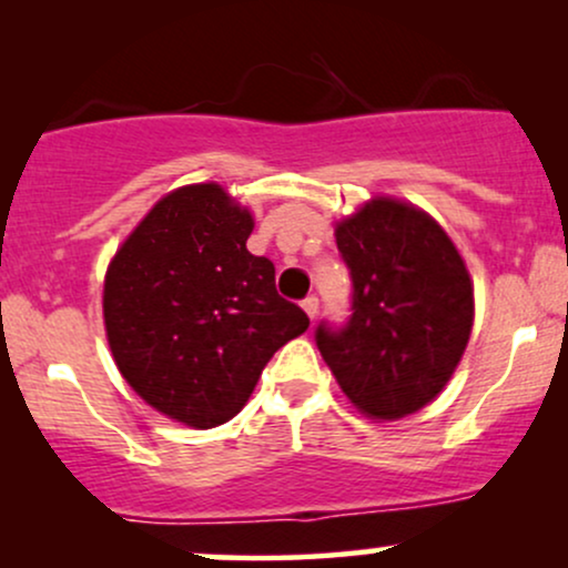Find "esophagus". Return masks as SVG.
<instances>
[{"label": "esophagus", "mask_w": 568, "mask_h": 568, "mask_svg": "<svg viewBox=\"0 0 568 568\" xmlns=\"http://www.w3.org/2000/svg\"><path fill=\"white\" fill-rule=\"evenodd\" d=\"M302 306H304V312H306V315H310L312 321H315V317H317V312H321V298H317V296H306L304 302H302Z\"/></svg>", "instance_id": "esophagus-1"}]
</instances>
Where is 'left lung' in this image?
<instances>
[{
  "label": "left lung",
  "instance_id": "1",
  "mask_svg": "<svg viewBox=\"0 0 568 568\" xmlns=\"http://www.w3.org/2000/svg\"><path fill=\"white\" fill-rule=\"evenodd\" d=\"M352 277L349 317L315 342L363 414L400 419L452 379L473 328V283L448 234L427 213L379 197L336 226Z\"/></svg>",
  "mask_w": 568,
  "mask_h": 568
}]
</instances>
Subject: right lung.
Here are the masks:
<instances>
[{"instance_id": "1", "label": "right lung", "mask_w": 568, "mask_h": 568, "mask_svg": "<svg viewBox=\"0 0 568 568\" xmlns=\"http://www.w3.org/2000/svg\"><path fill=\"white\" fill-rule=\"evenodd\" d=\"M251 213L219 184L175 189L116 251L103 285L109 347L149 406L189 427L230 422L310 317L253 256Z\"/></svg>"}]
</instances>
